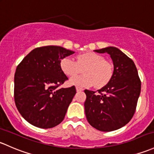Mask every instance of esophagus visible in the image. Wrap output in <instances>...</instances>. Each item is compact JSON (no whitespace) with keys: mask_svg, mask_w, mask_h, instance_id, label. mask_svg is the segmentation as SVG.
I'll return each instance as SVG.
<instances>
[{"mask_svg":"<svg viewBox=\"0 0 154 154\" xmlns=\"http://www.w3.org/2000/svg\"><path fill=\"white\" fill-rule=\"evenodd\" d=\"M83 89H82V88H79V87H76V91H77V92H79V91H82Z\"/></svg>","mask_w":154,"mask_h":154,"instance_id":"34e87169","label":"esophagus"}]
</instances>
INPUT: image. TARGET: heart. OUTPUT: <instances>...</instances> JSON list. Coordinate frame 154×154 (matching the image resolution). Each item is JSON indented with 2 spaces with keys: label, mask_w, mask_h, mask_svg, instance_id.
I'll list each match as a JSON object with an SVG mask.
<instances>
[{
  "label": "heart",
  "mask_w": 154,
  "mask_h": 154,
  "mask_svg": "<svg viewBox=\"0 0 154 154\" xmlns=\"http://www.w3.org/2000/svg\"><path fill=\"white\" fill-rule=\"evenodd\" d=\"M84 75L75 76L69 80L70 85L79 88H95L105 86L111 80L113 75V66L105 60L104 57L94 51H87L77 56V60L66 57L60 61V69L66 75H77L83 69Z\"/></svg>",
  "instance_id": "heart-1"
}]
</instances>
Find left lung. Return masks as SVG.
Instances as JSON below:
<instances>
[{"label":"left lung","instance_id":"8db88e82","mask_svg":"<svg viewBox=\"0 0 154 154\" xmlns=\"http://www.w3.org/2000/svg\"><path fill=\"white\" fill-rule=\"evenodd\" d=\"M108 53L114 64L111 80L98 93L85 90L84 106L87 120L100 131H112L131 119L141 91V81L134 61L114 46L94 50Z\"/></svg>","mask_w":154,"mask_h":154}]
</instances>
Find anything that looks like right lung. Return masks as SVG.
Segmentation results:
<instances>
[{
    "label": "right lung",
    "mask_w": 154,
    "mask_h": 154,
    "mask_svg": "<svg viewBox=\"0 0 154 154\" xmlns=\"http://www.w3.org/2000/svg\"><path fill=\"white\" fill-rule=\"evenodd\" d=\"M74 53L61 46H42L31 51L17 66L14 102L21 116L32 125L51 128L63 120L76 89L58 88L68 80L60 61Z\"/></svg>",
    "instance_id": "obj_1"
}]
</instances>
